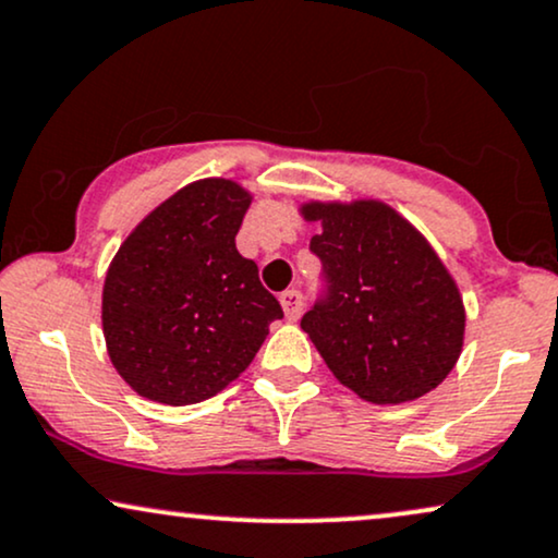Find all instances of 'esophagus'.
Here are the masks:
<instances>
[{
    "instance_id": "34e87169",
    "label": "esophagus",
    "mask_w": 558,
    "mask_h": 558,
    "mask_svg": "<svg viewBox=\"0 0 558 558\" xmlns=\"http://www.w3.org/2000/svg\"><path fill=\"white\" fill-rule=\"evenodd\" d=\"M280 306H283L286 316L291 322H295L303 312V295L301 291H295V288H291V291H283L280 293Z\"/></svg>"
}]
</instances>
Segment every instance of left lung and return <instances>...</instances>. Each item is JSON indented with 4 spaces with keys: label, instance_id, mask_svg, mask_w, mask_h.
<instances>
[{
    "label": "left lung",
    "instance_id": "left-lung-1",
    "mask_svg": "<svg viewBox=\"0 0 558 558\" xmlns=\"http://www.w3.org/2000/svg\"><path fill=\"white\" fill-rule=\"evenodd\" d=\"M301 216L322 223L308 246L327 283L301 329L335 378L373 404L437 389L461 355L466 312L427 239L380 201H312Z\"/></svg>",
    "mask_w": 558,
    "mask_h": 558
}]
</instances>
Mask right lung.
Segmentation results:
<instances>
[{
  "instance_id": "obj_1",
  "label": "right lung",
  "mask_w": 558,
  "mask_h": 558,
  "mask_svg": "<svg viewBox=\"0 0 558 558\" xmlns=\"http://www.w3.org/2000/svg\"><path fill=\"white\" fill-rule=\"evenodd\" d=\"M252 195L234 180L190 182L151 210L112 257L102 288L108 355L138 397L185 407L216 397L283 319L239 255Z\"/></svg>"
}]
</instances>
